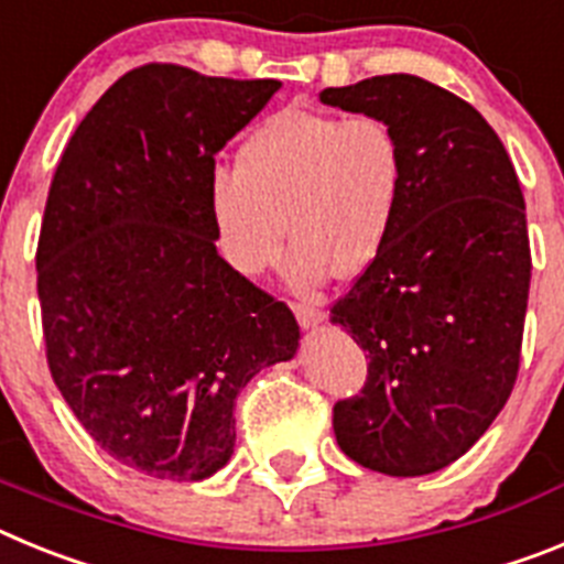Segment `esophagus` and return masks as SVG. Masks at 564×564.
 Returning a JSON list of instances; mask_svg holds the SVG:
<instances>
[{
  "mask_svg": "<svg viewBox=\"0 0 564 564\" xmlns=\"http://www.w3.org/2000/svg\"><path fill=\"white\" fill-rule=\"evenodd\" d=\"M293 313H296L302 330H313V327H318V325H322V322H325V313L318 311L316 305H305V302H299V305H293Z\"/></svg>",
  "mask_w": 564,
  "mask_h": 564,
  "instance_id": "34e87169",
  "label": "esophagus"
}]
</instances>
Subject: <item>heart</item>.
Listing matches in <instances>:
<instances>
[{
  "mask_svg": "<svg viewBox=\"0 0 564 564\" xmlns=\"http://www.w3.org/2000/svg\"><path fill=\"white\" fill-rule=\"evenodd\" d=\"M406 169L401 134L378 115L279 109L239 147L237 172L212 174L217 248L234 273L257 279L282 257L288 226L293 291L361 276L395 234Z\"/></svg>",
  "mask_w": 564,
  "mask_h": 564,
  "instance_id": "obj_1",
  "label": "heart"
}]
</instances>
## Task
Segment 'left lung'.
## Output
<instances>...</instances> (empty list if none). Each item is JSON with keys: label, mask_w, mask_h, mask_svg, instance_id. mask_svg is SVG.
<instances>
[{"label": "left lung", "mask_w": 564, "mask_h": 564, "mask_svg": "<svg viewBox=\"0 0 564 564\" xmlns=\"http://www.w3.org/2000/svg\"><path fill=\"white\" fill-rule=\"evenodd\" d=\"M318 101L390 121L410 166L390 246L330 311L370 358L361 395L333 406V432L358 466L432 475L514 390L531 285L520 181L486 118L432 82L372 76Z\"/></svg>", "instance_id": "1"}]
</instances>
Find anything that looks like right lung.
<instances>
[{"label": "right lung", "instance_id": "right-lung-1", "mask_svg": "<svg viewBox=\"0 0 564 564\" xmlns=\"http://www.w3.org/2000/svg\"><path fill=\"white\" fill-rule=\"evenodd\" d=\"M279 87L132 69L50 183L36 253L50 372L93 441L154 480L220 471L239 390L296 356L293 313L228 268L208 214L214 154Z\"/></svg>", "mask_w": 564, "mask_h": 564}]
</instances>
